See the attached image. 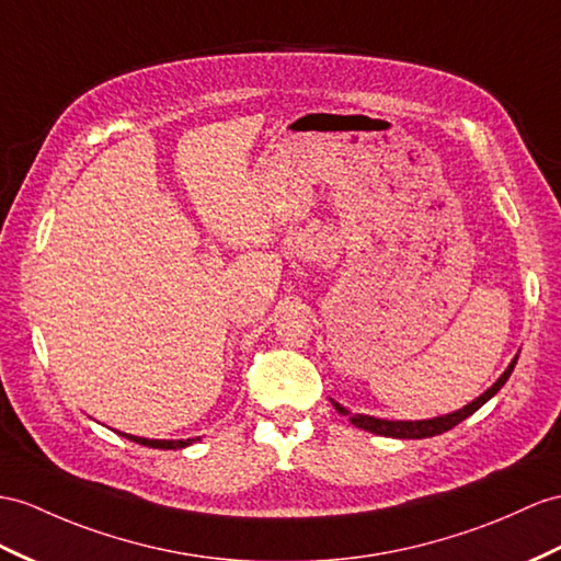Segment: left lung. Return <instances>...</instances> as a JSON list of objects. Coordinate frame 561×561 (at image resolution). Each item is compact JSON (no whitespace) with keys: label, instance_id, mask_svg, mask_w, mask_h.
I'll return each mask as SVG.
<instances>
[{"label":"left lung","instance_id":"obj_1","mask_svg":"<svg viewBox=\"0 0 561 561\" xmlns=\"http://www.w3.org/2000/svg\"><path fill=\"white\" fill-rule=\"evenodd\" d=\"M516 359H512V364L507 366V371H504L493 386H490L481 398H476L473 402H469L467 407L457 409L453 414H445V416H435V419H423V421H386V419H376V416H366V414H352L350 409H345L343 404L333 402V407L337 409L343 416H350V421L354 426L368 431V433H376V435H386V438H402V440H421V438H433V435H440L449 428H455L457 423H461L463 419H469L473 412H478L493 394H497V390L507 383V378L512 376Z\"/></svg>","mask_w":561,"mask_h":561}]
</instances>
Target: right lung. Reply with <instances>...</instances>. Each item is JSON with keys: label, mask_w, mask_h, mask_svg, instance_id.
<instances>
[{"label": "right lung", "mask_w": 561, "mask_h": 561, "mask_svg": "<svg viewBox=\"0 0 561 561\" xmlns=\"http://www.w3.org/2000/svg\"><path fill=\"white\" fill-rule=\"evenodd\" d=\"M118 435H123V438H128V440L138 443V445L157 447V449H183V447L199 440V438H187V440H147V438H138V435H128V433H118Z\"/></svg>", "instance_id": "1"}]
</instances>
